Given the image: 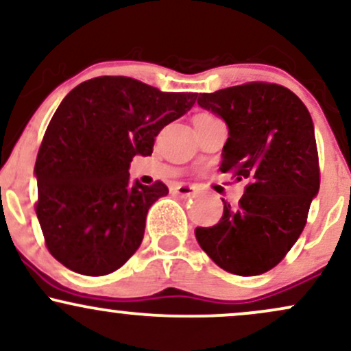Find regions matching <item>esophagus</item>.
<instances>
[{"mask_svg":"<svg viewBox=\"0 0 351 351\" xmlns=\"http://www.w3.org/2000/svg\"><path fill=\"white\" fill-rule=\"evenodd\" d=\"M171 191L180 196H191L196 193V188L191 186V184H176V186L171 188Z\"/></svg>","mask_w":351,"mask_h":351,"instance_id":"34e87169","label":"esophagus"}]
</instances>
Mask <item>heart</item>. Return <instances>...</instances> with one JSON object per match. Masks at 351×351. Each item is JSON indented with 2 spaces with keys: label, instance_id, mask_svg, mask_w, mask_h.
I'll use <instances>...</instances> for the list:
<instances>
[{
  "label": "heart",
  "instance_id": "b5f03b06",
  "mask_svg": "<svg viewBox=\"0 0 351 351\" xmlns=\"http://www.w3.org/2000/svg\"><path fill=\"white\" fill-rule=\"evenodd\" d=\"M201 117H211V115H206V114H203Z\"/></svg>",
  "mask_w": 351,
  "mask_h": 351
}]
</instances>
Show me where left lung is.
<instances>
[{
    "label": "left lung",
    "mask_w": 351,
    "mask_h": 351,
    "mask_svg": "<svg viewBox=\"0 0 351 351\" xmlns=\"http://www.w3.org/2000/svg\"><path fill=\"white\" fill-rule=\"evenodd\" d=\"M198 106L226 122L219 170L245 188L236 206L223 199L219 223L195 229L196 241L224 271L259 276L291 251L318 195L312 117L293 92L265 82L199 94Z\"/></svg>",
    "instance_id": "1"
}]
</instances>
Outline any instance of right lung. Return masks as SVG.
I'll return each mask as SVG.
<instances>
[{
    "mask_svg": "<svg viewBox=\"0 0 351 351\" xmlns=\"http://www.w3.org/2000/svg\"><path fill=\"white\" fill-rule=\"evenodd\" d=\"M196 97L122 75L86 80L64 97L34 165L36 215L60 264L97 277L134 256L148 209L168 188L162 181L132 184L130 163L135 155H152L155 136Z\"/></svg>",
    "mask_w": 351,
    "mask_h": 351,
    "instance_id": "obj_1",
    "label": "right lung"
}]
</instances>
